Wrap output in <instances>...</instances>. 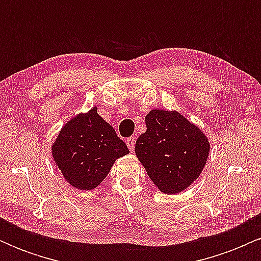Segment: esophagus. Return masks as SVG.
<instances>
[{
  "mask_svg": "<svg viewBox=\"0 0 261 261\" xmlns=\"http://www.w3.org/2000/svg\"><path fill=\"white\" fill-rule=\"evenodd\" d=\"M135 142H136V139H135V137H128V139H126V145L131 152H134L135 149Z\"/></svg>",
  "mask_w": 261,
  "mask_h": 261,
  "instance_id": "34e87169",
  "label": "esophagus"
}]
</instances>
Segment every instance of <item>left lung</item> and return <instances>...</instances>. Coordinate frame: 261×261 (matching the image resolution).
<instances>
[{
  "instance_id": "obj_1",
  "label": "left lung",
  "mask_w": 261,
  "mask_h": 261,
  "mask_svg": "<svg viewBox=\"0 0 261 261\" xmlns=\"http://www.w3.org/2000/svg\"><path fill=\"white\" fill-rule=\"evenodd\" d=\"M145 119L147 130L136 141V157L158 190L181 193L205 168L211 148L207 136L176 110L152 109Z\"/></svg>"
}]
</instances>
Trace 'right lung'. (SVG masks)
I'll list each match as a JSON object with an SVG mask.
<instances>
[{
  "label": "right lung",
  "instance_id": "right-lung-1",
  "mask_svg": "<svg viewBox=\"0 0 261 261\" xmlns=\"http://www.w3.org/2000/svg\"><path fill=\"white\" fill-rule=\"evenodd\" d=\"M127 146L93 107L66 121L51 145V155L65 180L79 190H93L106 179Z\"/></svg>",
  "mask_w": 261,
  "mask_h": 261
}]
</instances>
